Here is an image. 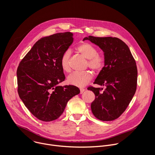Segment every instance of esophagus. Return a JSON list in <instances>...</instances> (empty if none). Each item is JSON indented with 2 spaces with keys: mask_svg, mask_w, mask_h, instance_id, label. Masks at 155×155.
Here are the masks:
<instances>
[{
  "mask_svg": "<svg viewBox=\"0 0 155 155\" xmlns=\"http://www.w3.org/2000/svg\"><path fill=\"white\" fill-rule=\"evenodd\" d=\"M84 91H85L84 89H83V88H81V89H80V94H82Z\"/></svg>",
  "mask_w": 155,
  "mask_h": 155,
  "instance_id": "1",
  "label": "esophagus"
}]
</instances>
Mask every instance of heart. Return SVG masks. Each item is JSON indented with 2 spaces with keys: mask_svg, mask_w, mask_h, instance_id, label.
Listing matches in <instances>:
<instances>
[{
  "mask_svg": "<svg viewBox=\"0 0 155 155\" xmlns=\"http://www.w3.org/2000/svg\"><path fill=\"white\" fill-rule=\"evenodd\" d=\"M76 50L87 59V65L91 69L95 71H99L103 68L105 63L104 56L102 54H98L97 49L91 44L87 42L81 43L76 48ZM70 56V52L67 51L63 53L61 58L60 64L61 68L65 72L71 71L69 64ZM92 78L93 74L90 71L75 72L68 77V82L70 84L83 87L91 80Z\"/></svg>",
  "mask_w": 155,
  "mask_h": 155,
  "instance_id": "b5f03b06",
  "label": "heart"
}]
</instances>
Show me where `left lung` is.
Segmentation results:
<instances>
[{
    "mask_svg": "<svg viewBox=\"0 0 155 155\" xmlns=\"http://www.w3.org/2000/svg\"><path fill=\"white\" fill-rule=\"evenodd\" d=\"M86 40L98 46L105 58L104 68L94 83L105 86V90L101 91L99 87L87 88L95 94V99L91 104V111L100 120L112 121L124 112L135 94L136 63L127 45L118 38L89 36L83 41Z\"/></svg>",
    "mask_w": 155,
    "mask_h": 155,
    "instance_id": "1",
    "label": "left lung"
}]
</instances>
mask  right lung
<instances>
[{"instance_id":"1","label":"right lung","mask_w":155,"mask_h":155,"mask_svg":"<svg viewBox=\"0 0 155 155\" xmlns=\"http://www.w3.org/2000/svg\"><path fill=\"white\" fill-rule=\"evenodd\" d=\"M72 32L41 38L20 62L17 69L19 96L38 120L51 121L63 113L68 101L80 93L75 86H59L65 78L62 55L74 41Z\"/></svg>"}]
</instances>
